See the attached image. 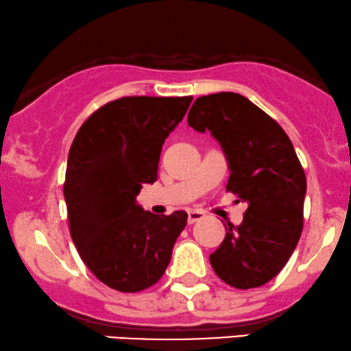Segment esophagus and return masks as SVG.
I'll list each match as a JSON object with an SVG mask.
<instances>
[{
    "mask_svg": "<svg viewBox=\"0 0 351 351\" xmlns=\"http://www.w3.org/2000/svg\"><path fill=\"white\" fill-rule=\"evenodd\" d=\"M202 217H204V213H202V210H196V209L189 210V213H188V223H194V222L201 221Z\"/></svg>",
    "mask_w": 351,
    "mask_h": 351,
    "instance_id": "obj_1",
    "label": "esophagus"
}]
</instances>
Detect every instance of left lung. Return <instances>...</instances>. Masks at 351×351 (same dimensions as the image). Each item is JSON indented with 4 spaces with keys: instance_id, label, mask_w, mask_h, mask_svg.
<instances>
[{
    "instance_id": "8db88e82",
    "label": "left lung",
    "mask_w": 351,
    "mask_h": 351,
    "mask_svg": "<svg viewBox=\"0 0 351 351\" xmlns=\"http://www.w3.org/2000/svg\"><path fill=\"white\" fill-rule=\"evenodd\" d=\"M188 124L221 143L230 170L227 191L248 204L243 222L226 227L210 267L237 289L267 285L288 263L302 232L307 183L293 143L276 121L237 93L197 98Z\"/></svg>"
}]
</instances>
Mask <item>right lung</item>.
Instances as JSON below:
<instances>
[{
  "instance_id": "1",
  "label": "right lung",
  "mask_w": 351,
  "mask_h": 351,
  "mask_svg": "<svg viewBox=\"0 0 351 351\" xmlns=\"http://www.w3.org/2000/svg\"><path fill=\"white\" fill-rule=\"evenodd\" d=\"M193 96H128L101 106L70 147L65 196L73 243L90 271L121 293L150 288L171 258L188 214L157 216L137 204L142 184L157 180L165 138Z\"/></svg>"
}]
</instances>
